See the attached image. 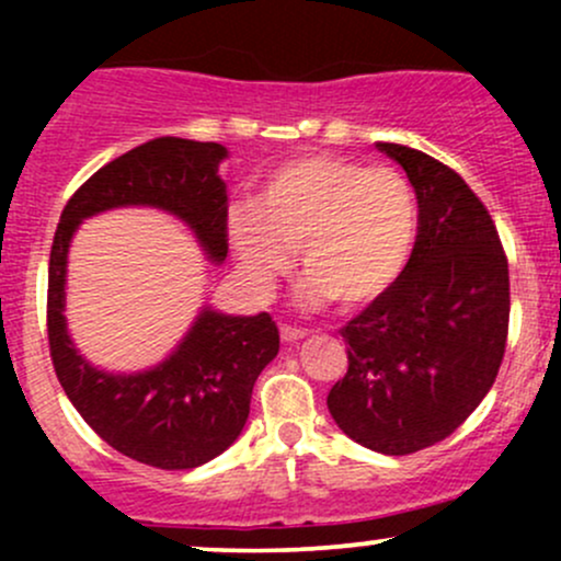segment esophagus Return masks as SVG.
Here are the masks:
<instances>
[{
    "label": "esophagus",
    "mask_w": 561,
    "mask_h": 561,
    "mask_svg": "<svg viewBox=\"0 0 561 561\" xmlns=\"http://www.w3.org/2000/svg\"><path fill=\"white\" fill-rule=\"evenodd\" d=\"M279 334L285 343H298V340L306 337V330H300V327H289V324H282L279 327Z\"/></svg>",
    "instance_id": "34e87169"
}]
</instances>
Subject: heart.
Wrapping results in <instances>:
<instances>
[{
  "label": "heart",
  "mask_w": 561,
  "mask_h": 561,
  "mask_svg": "<svg viewBox=\"0 0 561 561\" xmlns=\"http://www.w3.org/2000/svg\"><path fill=\"white\" fill-rule=\"evenodd\" d=\"M420 208L390 165L306 156L263 179L255 205H234L229 240L250 285L268 289L293 268L295 248L311 300L358 306L401 276L416 244Z\"/></svg>",
  "instance_id": "b5f03b06"
}]
</instances>
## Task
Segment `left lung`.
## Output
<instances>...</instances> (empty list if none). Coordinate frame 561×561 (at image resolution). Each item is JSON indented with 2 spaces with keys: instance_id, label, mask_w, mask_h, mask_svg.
I'll use <instances>...</instances> for the list:
<instances>
[{
  "instance_id": "left-lung-1",
  "label": "left lung",
  "mask_w": 561,
  "mask_h": 561,
  "mask_svg": "<svg viewBox=\"0 0 561 561\" xmlns=\"http://www.w3.org/2000/svg\"><path fill=\"white\" fill-rule=\"evenodd\" d=\"M420 203L414 253L343 327L347 371L327 405L347 437L388 456L435 446L493 388L508 334V261L482 199L440 160L379 141Z\"/></svg>"
}]
</instances>
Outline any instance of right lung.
<instances>
[{
    "instance_id": "obj_1",
    "label": "right lung",
    "mask_w": 561,
    "mask_h": 561,
    "mask_svg": "<svg viewBox=\"0 0 561 561\" xmlns=\"http://www.w3.org/2000/svg\"><path fill=\"white\" fill-rule=\"evenodd\" d=\"M216 141L158 137L111 160L83 182L57 224L49 253L47 334L62 390L107 446L158 469H195L242 433L263 366L279 353L268 313L224 317L205 308L184 343L141 375H107L79 356L66 330V263L83 218L121 205H152L195 229L214 261L229 253L227 184Z\"/></svg>"
}]
</instances>
